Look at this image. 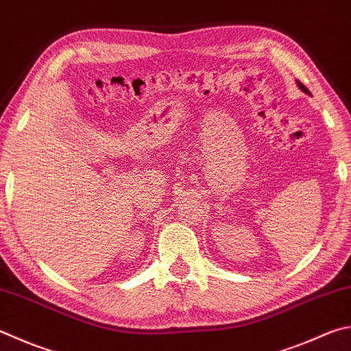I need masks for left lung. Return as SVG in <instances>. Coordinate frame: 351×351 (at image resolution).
<instances>
[{"instance_id":"left-lung-1","label":"left lung","mask_w":351,"mask_h":351,"mask_svg":"<svg viewBox=\"0 0 351 351\" xmlns=\"http://www.w3.org/2000/svg\"><path fill=\"white\" fill-rule=\"evenodd\" d=\"M296 84H298V87H299V88H301V90H302L304 93H307V95H310V97H311V93H310V90H308V88H307V87H305V86L302 84V82H299V81H296Z\"/></svg>"}]
</instances>
